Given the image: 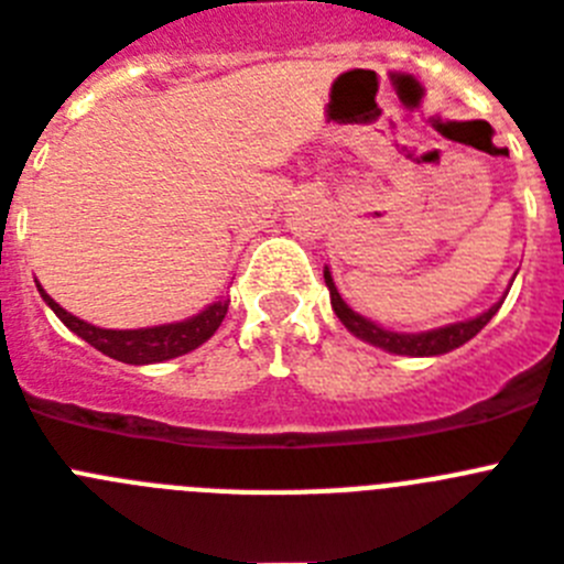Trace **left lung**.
<instances>
[{
  "instance_id": "1",
  "label": "left lung",
  "mask_w": 564,
  "mask_h": 564,
  "mask_svg": "<svg viewBox=\"0 0 564 564\" xmlns=\"http://www.w3.org/2000/svg\"><path fill=\"white\" fill-rule=\"evenodd\" d=\"M324 281L329 286V297H333V310L335 315L340 318V324L347 326L349 333L358 335V338L370 340L376 347L387 349V352H395V355H442V352H451V349L462 347L467 340L473 338L476 333H481L487 326V321L494 318L496 312H499L501 301L496 306H490L487 312H481L479 318L473 321H462V324H451V326H442V329H433V333H421V335H399V333H387L381 326H376L372 321L361 318L358 312L349 310L344 301H340L338 290H335L333 278L329 272H324Z\"/></svg>"
}]
</instances>
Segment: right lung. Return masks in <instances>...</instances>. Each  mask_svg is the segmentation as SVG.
Returning a JSON list of instances; mask_svg holds the SVG:
<instances>
[{"mask_svg": "<svg viewBox=\"0 0 564 564\" xmlns=\"http://www.w3.org/2000/svg\"><path fill=\"white\" fill-rule=\"evenodd\" d=\"M40 295L45 297V304L56 312V318L63 321L70 333H77L94 349L122 364H158L192 352L217 333V326L224 324L226 312H229V301H217L209 310H203L200 315H194L183 324L151 326V329H99V326L74 318L45 290H40Z\"/></svg>", "mask_w": 564, "mask_h": 564, "instance_id": "obj_1", "label": "right lung"}]
</instances>
